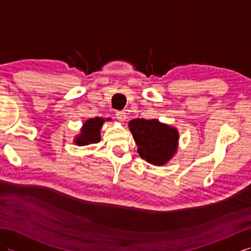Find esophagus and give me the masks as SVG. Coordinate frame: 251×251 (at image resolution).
Returning <instances> with one entry per match:
<instances>
[{
    "label": "esophagus",
    "instance_id": "esophagus-1",
    "mask_svg": "<svg viewBox=\"0 0 251 251\" xmlns=\"http://www.w3.org/2000/svg\"><path fill=\"white\" fill-rule=\"evenodd\" d=\"M115 115H116V119L119 120L120 122L123 123V122L126 121V113L124 111H117Z\"/></svg>",
    "mask_w": 251,
    "mask_h": 251
}]
</instances>
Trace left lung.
Listing matches in <instances>:
<instances>
[{"label": "left lung", "instance_id": "obj_1", "mask_svg": "<svg viewBox=\"0 0 251 251\" xmlns=\"http://www.w3.org/2000/svg\"><path fill=\"white\" fill-rule=\"evenodd\" d=\"M129 130L141 158L154 166H164L178 151L179 131L157 119H135L128 123Z\"/></svg>", "mask_w": 251, "mask_h": 251}]
</instances>
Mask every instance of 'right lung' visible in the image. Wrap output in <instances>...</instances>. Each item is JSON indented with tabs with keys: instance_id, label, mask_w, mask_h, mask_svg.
Returning a JSON list of instances; mask_svg holds the SVG:
<instances>
[{
	"instance_id": "add662e5",
	"label": "right lung",
	"mask_w": 251,
	"mask_h": 251,
	"mask_svg": "<svg viewBox=\"0 0 251 251\" xmlns=\"http://www.w3.org/2000/svg\"><path fill=\"white\" fill-rule=\"evenodd\" d=\"M111 119H103V117H95L84 122L79 134L74 137L73 142L78 147L93 145L100 141L101 138V128L105 121H110Z\"/></svg>"
}]
</instances>
